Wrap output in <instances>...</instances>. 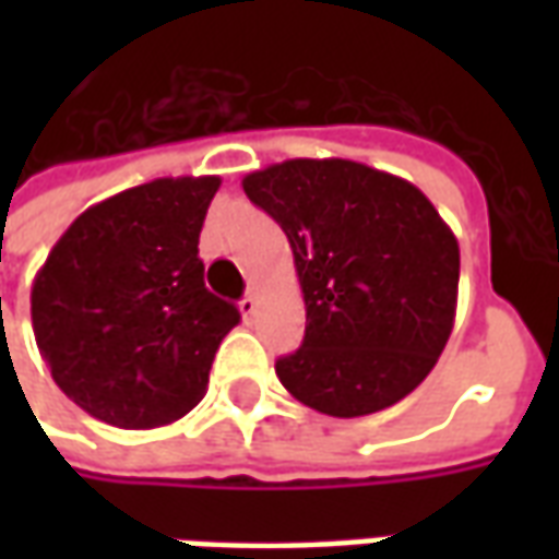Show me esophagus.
Returning a JSON list of instances; mask_svg holds the SVG:
<instances>
[{
	"instance_id": "esophagus-1",
	"label": "esophagus",
	"mask_w": 559,
	"mask_h": 559,
	"mask_svg": "<svg viewBox=\"0 0 559 559\" xmlns=\"http://www.w3.org/2000/svg\"><path fill=\"white\" fill-rule=\"evenodd\" d=\"M257 305H260V299H257V293H248L242 302H239V311H242L245 320H254Z\"/></svg>"
}]
</instances>
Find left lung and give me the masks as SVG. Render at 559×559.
Wrapping results in <instances>:
<instances>
[{
  "instance_id": "8db88e82",
  "label": "left lung",
  "mask_w": 559,
  "mask_h": 559,
  "mask_svg": "<svg viewBox=\"0 0 559 559\" xmlns=\"http://www.w3.org/2000/svg\"><path fill=\"white\" fill-rule=\"evenodd\" d=\"M242 188L287 233L302 284V347L275 362L284 389L338 419L411 395L440 359L457 305V239L431 200L347 158L281 160Z\"/></svg>"
}]
</instances>
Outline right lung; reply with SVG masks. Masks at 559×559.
<instances>
[{
    "label": "right lung",
    "mask_w": 559,
    "mask_h": 559,
    "mask_svg": "<svg viewBox=\"0 0 559 559\" xmlns=\"http://www.w3.org/2000/svg\"><path fill=\"white\" fill-rule=\"evenodd\" d=\"M218 176L128 188L80 215L32 284L56 386L116 428H158L206 395L239 308L206 290L197 251Z\"/></svg>",
    "instance_id": "1"
}]
</instances>
